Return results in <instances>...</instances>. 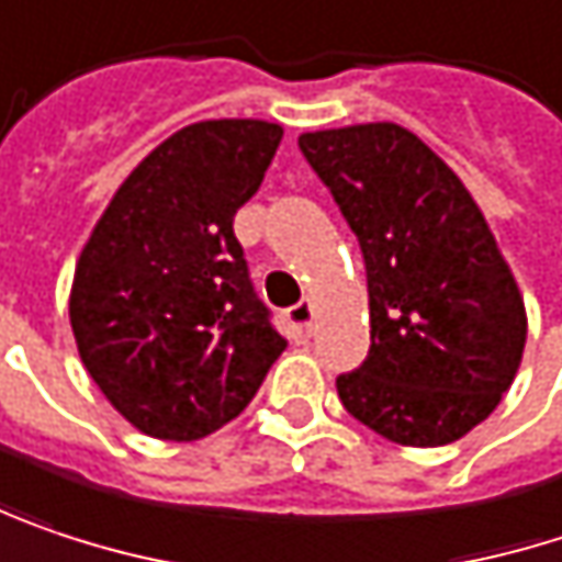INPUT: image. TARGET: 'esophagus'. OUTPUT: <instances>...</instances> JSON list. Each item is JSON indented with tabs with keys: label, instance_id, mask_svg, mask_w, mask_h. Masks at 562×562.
Here are the masks:
<instances>
[{
	"label": "esophagus",
	"instance_id": "obj_1",
	"mask_svg": "<svg viewBox=\"0 0 562 562\" xmlns=\"http://www.w3.org/2000/svg\"><path fill=\"white\" fill-rule=\"evenodd\" d=\"M289 328L295 334V340H308L312 337V318H315V305L312 302H299L289 308Z\"/></svg>",
	"mask_w": 562,
	"mask_h": 562
}]
</instances>
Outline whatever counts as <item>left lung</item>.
I'll return each mask as SVG.
<instances>
[{"instance_id":"8db88e82","label":"left lung","mask_w":562,"mask_h":562,"mask_svg":"<svg viewBox=\"0 0 562 562\" xmlns=\"http://www.w3.org/2000/svg\"><path fill=\"white\" fill-rule=\"evenodd\" d=\"M299 147L367 260L370 357L337 376L344 408L402 447L460 440L515 383L528 337L476 199L395 122L305 131Z\"/></svg>"}]
</instances>
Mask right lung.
Instances as JSON below:
<instances>
[{
  "label": "right lung",
  "mask_w": 562,
  "mask_h": 562,
  "mask_svg": "<svg viewBox=\"0 0 562 562\" xmlns=\"http://www.w3.org/2000/svg\"><path fill=\"white\" fill-rule=\"evenodd\" d=\"M282 125L212 119L157 144L119 186L74 273L86 373L134 428L199 440L237 418L285 340L234 237Z\"/></svg>",
  "instance_id": "add662e5"
}]
</instances>
